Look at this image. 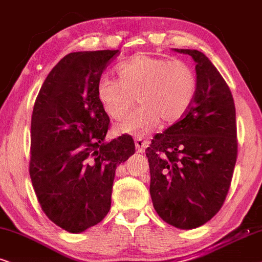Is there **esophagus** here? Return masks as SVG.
<instances>
[{"instance_id": "obj_1", "label": "esophagus", "mask_w": 262, "mask_h": 262, "mask_svg": "<svg viewBox=\"0 0 262 262\" xmlns=\"http://www.w3.org/2000/svg\"><path fill=\"white\" fill-rule=\"evenodd\" d=\"M148 142L146 140H144L142 138H138L137 140H135V147H137V152L139 154H142V152L145 151V148L147 147Z\"/></svg>"}]
</instances>
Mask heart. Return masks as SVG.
<instances>
[{
  "instance_id": "heart-1",
  "label": "heart",
  "mask_w": 262,
  "mask_h": 262,
  "mask_svg": "<svg viewBox=\"0 0 262 262\" xmlns=\"http://www.w3.org/2000/svg\"><path fill=\"white\" fill-rule=\"evenodd\" d=\"M118 78L104 77L97 84L99 101L114 120H122L118 133L142 137L158 123L170 125L181 121L193 104L198 91L196 72L184 61L137 53L116 68Z\"/></svg>"
}]
</instances>
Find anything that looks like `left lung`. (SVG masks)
<instances>
[{
    "label": "left lung",
    "instance_id": "left-lung-1",
    "mask_svg": "<svg viewBox=\"0 0 262 262\" xmlns=\"http://www.w3.org/2000/svg\"><path fill=\"white\" fill-rule=\"evenodd\" d=\"M196 62L198 91L181 121L146 148L150 194L161 219L181 230L208 223L223 207L237 160L236 107L220 72L196 49H174Z\"/></svg>",
    "mask_w": 262,
    "mask_h": 262
}]
</instances>
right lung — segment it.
<instances>
[{
  "instance_id": "obj_1",
  "label": "right lung",
  "mask_w": 262,
  "mask_h": 262,
  "mask_svg": "<svg viewBox=\"0 0 262 262\" xmlns=\"http://www.w3.org/2000/svg\"><path fill=\"white\" fill-rule=\"evenodd\" d=\"M120 51L70 53L53 68L31 117L30 178L48 219L71 233L106 216L116 168L134 155L130 135L105 141L110 118L97 95Z\"/></svg>"
}]
</instances>
